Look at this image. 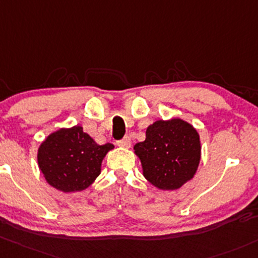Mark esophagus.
<instances>
[{
  "label": "esophagus",
  "instance_id": "esophagus-1",
  "mask_svg": "<svg viewBox=\"0 0 258 258\" xmlns=\"http://www.w3.org/2000/svg\"><path fill=\"white\" fill-rule=\"evenodd\" d=\"M117 146H120V147H123V148H130V146H131V138L128 136L123 137L122 140L117 141Z\"/></svg>",
  "mask_w": 258,
  "mask_h": 258
}]
</instances>
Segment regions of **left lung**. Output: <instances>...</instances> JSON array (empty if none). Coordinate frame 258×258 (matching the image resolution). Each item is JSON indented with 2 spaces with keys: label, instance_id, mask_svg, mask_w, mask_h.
Returning <instances> with one entry per match:
<instances>
[{
  "label": "left lung",
  "instance_id": "1",
  "mask_svg": "<svg viewBox=\"0 0 258 258\" xmlns=\"http://www.w3.org/2000/svg\"><path fill=\"white\" fill-rule=\"evenodd\" d=\"M134 148L145 178L162 190H175L194 177L202 150L197 130L180 118L156 121Z\"/></svg>",
  "mask_w": 258,
  "mask_h": 258
}]
</instances>
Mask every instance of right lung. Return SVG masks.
Returning a JSON list of instances; mask_svg holds the SVG:
<instances>
[{
  "mask_svg": "<svg viewBox=\"0 0 258 258\" xmlns=\"http://www.w3.org/2000/svg\"><path fill=\"white\" fill-rule=\"evenodd\" d=\"M112 148L111 143L97 145L80 126L61 128L40 145L38 164L51 186L64 193L80 191L93 184Z\"/></svg>",
  "mask_w": 258,
  "mask_h": 258,
  "instance_id": "1",
  "label": "right lung"
}]
</instances>
